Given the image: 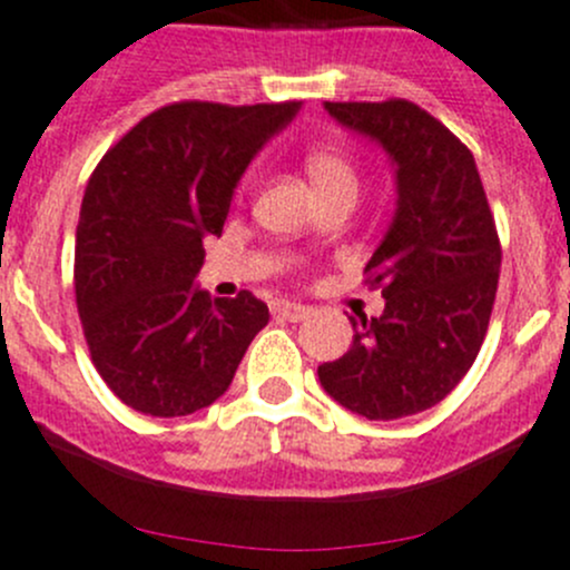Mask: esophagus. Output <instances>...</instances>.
<instances>
[{
	"mask_svg": "<svg viewBox=\"0 0 570 570\" xmlns=\"http://www.w3.org/2000/svg\"><path fill=\"white\" fill-rule=\"evenodd\" d=\"M273 312L278 317H284V321H289V323H301V321H306V317H309V306H303V303H292V301H278L273 306Z\"/></svg>",
	"mask_w": 570,
	"mask_h": 570,
	"instance_id": "esophagus-1",
	"label": "esophagus"
}]
</instances>
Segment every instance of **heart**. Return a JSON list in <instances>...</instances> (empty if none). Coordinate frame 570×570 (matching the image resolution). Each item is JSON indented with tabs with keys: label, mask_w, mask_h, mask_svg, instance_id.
Masks as SVG:
<instances>
[{
	"label": "heart",
	"mask_w": 570,
	"mask_h": 570,
	"mask_svg": "<svg viewBox=\"0 0 570 570\" xmlns=\"http://www.w3.org/2000/svg\"><path fill=\"white\" fill-rule=\"evenodd\" d=\"M306 174H309L317 194L328 188H340V185H348V188L357 185V174H354L351 159L340 148L332 146H317L306 154Z\"/></svg>",
	"instance_id": "obj_1"
}]
</instances>
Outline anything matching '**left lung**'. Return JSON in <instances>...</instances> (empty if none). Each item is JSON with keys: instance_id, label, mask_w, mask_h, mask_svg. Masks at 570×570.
Listing matches in <instances>:
<instances>
[{"instance_id": "8db88e82", "label": "left lung", "mask_w": 570, "mask_h": 570, "mask_svg": "<svg viewBox=\"0 0 570 570\" xmlns=\"http://www.w3.org/2000/svg\"><path fill=\"white\" fill-rule=\"evenodd\" d=\"M343 129L385 151L391 225L365 264L385 309L354 326L343 357L317 368L334 402L371 422L439 405L475 363L492 315L501 242L470 148L407 100L323 104Z\"/></svg>"}]
</instances>
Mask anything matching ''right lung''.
<instances>
[{"mask_svg":"<svg viewBox=\"0 0 570 570\" xmlns=\"http://www.w3.org/2000/svg\"><path fill=\"white\" fill-rule=\"evenodd\" d=\"M301 111L289 104L163 106L104 154L76 233V301L89 354L120 402L188 416L230 387L267 326L253 292L210 301L196 284L247 165Z\"/></svg>","mask_w":570,"mask_h":570,"instance_id":"add662e5","label":"right lung"}]
</instances>
